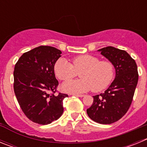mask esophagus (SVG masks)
Returning a JSON list of instances; mask_svg holds the SVG:
<instances>
[{"label": "esophagus", "instance_id": "1", "mask_svg": "<svg viewBox=\"0 0 147 147\" xmlns=\"http://www.w3.org/2000/svg\"><path fill=\"white\" fill-rule=\"evenodd\" d=\"M72 96H76V97H83V96H84V95L76 94V93H74V94H72Z\"/></svg>", "mask_w": 147, "mask_h": 147}]
</instances>
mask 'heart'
Returning a JSON list of instances; mask_svg holds the SVG:
<instances>
[{
    "mask_svg": "<svg viewBox=\"0 0 147 147\" xmlns=\"http://www.w3.org/2000/svg\"><path fill=\"white\" fill-rule=\"evenodd\" d=\"M54 74L59 80L72 78L80 71L81 79L67 80L62 85V90L69 93H79L91 90L100 92L112 82L115 74L114 65L108 60H99L93 55L85 54L73 58L71 64L65 59H58L54 67Z\"/></svg>",
    "mask_w": 147,
    "mask_h": 147,
    "instance_id": "heart-1",
    "label": "heart"
}]
</instances>
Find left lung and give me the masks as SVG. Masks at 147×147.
<instances>
[{"mask_svg":"<svg viewBox=\"0 0 147 147\" xmlns=\"http://www.w3.org/2000/svg\"><path fill=\"white\" fill-rule=\"evenodd\" d=\"M113 64L115 78L104 93L93 96L88 116L95 122L110 124L121 119L128 111L138 80L136 62L127 51L107 46L99 50Z\"/></svg>","mask_w":147,"mask_h":147,"instance_id":"obj_1","label":"left lung"}]
</instances>
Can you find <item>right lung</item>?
Returning a JSON list of instances; mask_svg holds the SVG:
<instances>
[{"mask_svg": "<svg viewBox=\"0 0 147 147\" xmlns=\"http://www.w3.org/2000/svg\"><path fill=\"white\" fill-rule=\"evenodd\" d=\"M60 50L41 45L24 53L15 64L14 91L23 113L39 124H51L63 113L67 94L58 93L59 82L54 74Z\"/></svg>", "mask_w": 147, "mask_h": 147, "instance_id": "add662e5", "label": "right lung"}]
</instances>
